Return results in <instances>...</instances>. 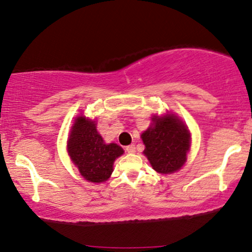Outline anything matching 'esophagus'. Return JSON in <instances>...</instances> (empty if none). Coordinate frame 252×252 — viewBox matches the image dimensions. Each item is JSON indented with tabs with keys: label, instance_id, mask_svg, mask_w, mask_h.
<instances>
[{
	"label": "esophagus",
	"instance_id": "esophagus-1",
	"mask_svg": "<svg viewBox=\"0 0 252 252\" xmlns=\"http://www.w3.org/2000/svg\"><path fill=\"white\" fill-rule=\"evenodd\" d=\"M126 152L130 153V154L136 152V147H135V145H133V144H131V145H129V146H126Z\"/></svg>",
	"mask_w": 252,
	"mask_h": 252
}]
</instances>
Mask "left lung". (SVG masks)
Listing matches in <instances>:
<instances>
[{
    "mask_svg": "<svg viewBox=\"0 0 252 252\" xmlns=\"http://www.w3.org/2000/svg\"><path fill=\"white\" fill-rule=\"evenodd\" d=\"M145 154L151 166L160 174H172L187 161L191 136L188 126L175 114L154 115L152 123L142 133Z\"/></svg>",
    "mask_w": 252,
    "mask_h": 252,
    "instance_id": "left-lung-1",
    "label": "left lung"
}]
</instances>
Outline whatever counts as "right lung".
I'll use <instances>...</instances> for the list:
<instances>
[{
  "label": "right lung",
  "mask_w": 252,
  "mask_h": 252,
  "mask_svg": "<svg viewBox=\"0 0 252 252\" xmlns=\"http://www.w3.org/2000/svg\"><path fill=\"white\" fill-rule=\"evenodd\" d=\"M66 146L70 159L80 175L93 183L108 180L113 173L114 161L124 153L117 144H106L96 130L95 121L84 115L75 119Z\"/></svg>",
  "instance_id": "obj_1"
}]
</instances>
